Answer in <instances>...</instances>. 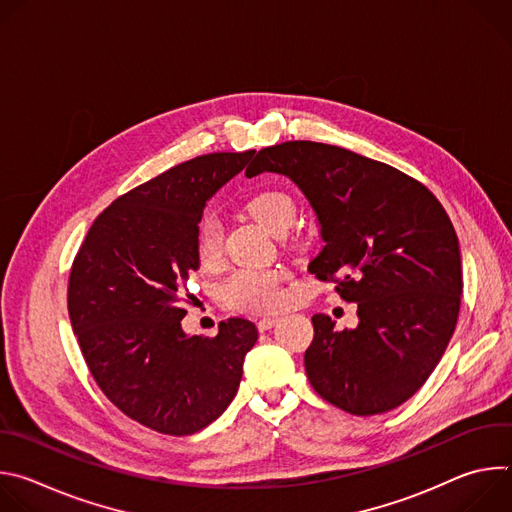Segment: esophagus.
<instances>
[{"instance_id":"obj_1","label":"esophagus","mask_w":512,"mask_h":512,"mask_svg":"<svg viewBox=\"0 0 512 512\" xmlns=\"http://www.w3.org/2000/svg\"><path fill=\"white\" fill-rule=\"evenodd\" d=\"M277 316H267V318H261L259 322H257V328H259V332H267L271 326H275L277 324Z\"/></svg>"}]
</instances>
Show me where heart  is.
Returning a JSON list of instances; mask_svg holds the SVG:
<instances>
[{
    "mask_svg": "<svg viewBox=\"0 0 512 512\" xmlns=\"http://www.w3.org/2000/svg\"><path fill=\"white\" fill-rule=\"evenodd\" d=\"M245 210L273 235H283L296 218V202L281 190H259L247 198ZM194 255L200 267L212 269L223 257V231L216 218L204 214L194 231ZM287 273L279 267H243L221 285L227 306L245 312H271L285 300L283 283Z\"/></svg>",
    "mask_w": 512,
    "mask_h": 512,
    "instance_id": "b5f03b06",
    "label": "heart"
}]
</instances>
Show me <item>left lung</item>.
<instances>
[{"label": "left lung", "instance_id": "obj_1", "mask_svg": "<svg viewBox=\"0 0 512 512\" xmlns=\"http://www.w3.org/2000/svg\"><path fill=\"white\" fill-rule=\"evenodd\" d=\"M261 172L283 174L304 192L324 241L308 271L358 306L354 330L312 318L304 364L314 391L352 415L399 407L456 330L462 259L448 212L415 178L338 145H271L245 176Z\"/></svg>", "mask_w": 512, "mask_h": 512}]
</instances>
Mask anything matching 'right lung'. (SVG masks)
Wrapping results in <instances>:
<instances>
[{
  "label": "right lung",
  "mask_w": 512,
  "mask_h": 512,
  "mask_svg": "<svg viewBox=\"0 0 512 512\" xmlns=\"http://www.w3.org/2000/svg\"><path fill=\"white\" fill-rule=\"evenodd\" d=\"M253 154L198 156L119 196L72 263L68 316L87 367L117 409L154 431L190 435L212 423L237 395L257 342L245 318L221 322L212 338L180 324L206 200Z\"/></svg>",
  "instance_id": "right-lung-1"
}]
</instances>
